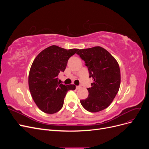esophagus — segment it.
Instances as JSON below:
<instances>
[{
	"label": "esophagus",
	"instance_id": "esophagus-1",
	"mask_svg": "<svg viewBox=\"0 0 149 149\" xmlns=\"http://www.w3.org/2000/svg\"><path fill=\"white\" fill-rule=\"evenodd\" d=\"M80 88H81V86H76V89H79Z\"/></svg>",
	"mask_w": 149,
	"mask_h": 149
}]
</instances>
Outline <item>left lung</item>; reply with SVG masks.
I'll return each instance as SVG.
<instances>
[{"instance_id":"8db88e82","label":"left lung","mask_w":149,"mask_h":149,"mask_svg":"<svg viewBox=\"0 0 149 149\" xmlns=\"http://www.w3.org/2000/svg\"><path fill=\"white\" fill-rule=\"evenodd\" d=\"M85 61L89 77L94 82L88 89V97L80 102L86 110L97 112L104 110L113 101L120 84V71L118 61L101 47L78 49L76 53Z\"/></svg>"}]
</instances>
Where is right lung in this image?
Masks as SVG:
<instances>
[{
	"mask_svg": "<svg viewBox=\"0 0 149 149\" xmlns=\"http://www.w3.org/2000/svg\"><path fill=\"white\" fill-rule=\"evenodd\" d=\"M78 50L52 45L43 49L33 60L29 74V89L36 105L45 113L59 111L68 91L76 89L74 84H60L58 75L65 71L68 60Z\"/></svg>",
	"mask_w": 149,
	"mask_h": 149,
	"instance_id": "obj_1",
	"label": "right lung"
}]
</instances>
